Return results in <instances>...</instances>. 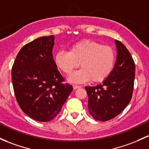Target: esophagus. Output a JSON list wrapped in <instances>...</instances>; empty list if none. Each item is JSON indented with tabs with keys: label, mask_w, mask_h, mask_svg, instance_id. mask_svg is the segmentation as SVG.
Instances as JSON below:
<instances>
[{
	"label": "esophagus",
	"mask_w": 149,
	"mask_h": 149,
	"mask_svg": "<svg viewBox=\"0 0 149 149\" xmlns=\"http://www.w3.org/2000/svg\"><path fill=\"white\" fill-rule=\"evenodd\" d=\"M73 89L76 90V89H78V88H81V86H76V85H73Z\"/></svg>",
	"instance_id": "obj_1"
}]
</instances>
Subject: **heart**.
<instances>
[{
	"mask_svg": "<svg viewBox=\"0 0 149 149\" xmlns=\"http://www.w3.org/2000/svg\"><path fill=\"white\" fill-rule=\"evenodd\" d=\"M115 61L113 49L91 40H82L72 45L69 52L60 50L54 56L57 68L69 75L81 63V70L71 75L72 83H83L91 80L93 83L104 81L112 72Z\"/></svg>",
	"mask_w": 149,
	"mask_h": 149,
	"instance_id": "1",
	"label": "heart"
}]
</instances>
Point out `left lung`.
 <instances>
[{"label": "left lung", "instance_id": "8db88e82", "mask_svg": "<svg viewBox=\"0 0 149 149\" xmlns=\"http://www.w3.org/2000/svg\"><path fill=\"white\" fill-rule=\"evenodd\" d=\"M117 59L109 76L98 86H86L88 110L96 120L105 121L120 114L130 103L133 93L135 63L122 42L115 40Z\"/></svg>", "mask_w": 149, "mask_h": 149}]
</instances>
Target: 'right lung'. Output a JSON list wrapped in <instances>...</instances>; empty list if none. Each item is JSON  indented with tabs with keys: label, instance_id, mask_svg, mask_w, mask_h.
I'll return each mask as SVG.
<instances>
[{
	"label": "right lung",
	"instance_id": "right-lung-1",
	"mask_svg": "<svg viewBox=\"0 0 149 149\" xmlns=\"http://www.w3.org/2000/svg\"><path fill=\"white\" fill-rule=\"evenodd\" d=\"M54 36L42 37L19 50L12 68V82L21 109L39 122L53 120L73 91L57 69L52 54Z\"/></svg>",
	"mask_w": 149,
	"mask_h": 149
}]
</instances>
